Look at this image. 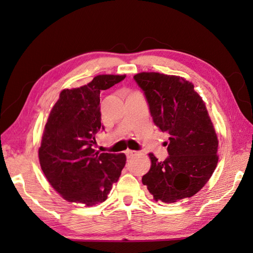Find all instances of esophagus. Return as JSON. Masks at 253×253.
Listing matches in <instances>:
<instances>
[{"label":"esophagus","mask_w":253,"mask_h":253,"mask_svg":"<svg viewBox=\"0 0 253 253\" xmlns=\"http://www.w3.org/2000/svg\"><path fill=\"white\" fill-rule=\"evenodd\" d=\"M126 158H127V159H131V158H133L134 156H136L137 152H136V151H133V150H126Z\"/></svg>","instance_id":"34e87169"}]
</instances>
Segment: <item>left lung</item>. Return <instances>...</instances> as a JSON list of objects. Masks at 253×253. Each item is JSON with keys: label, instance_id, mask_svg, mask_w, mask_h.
Returning <instances> with one entry per match:
<instances>
[{"label": "left lung", "instance_id": "1", "mask_svg": "<svg viewBox=\"0 0 253 253\" xmlns=\"http://www.w3.org/2000/svg\"><path fill=\"white\" fill-rule=\"evenodd\" d=\"M155 125L169 141V157L160 162L149 153L151 168L141 181L156 201L175 203L205 186L218 163V137L205 103L194 85L179 76L138 73Z\"/></svg>", "mask_w": 253, "mask_h": 253}]
</instances>
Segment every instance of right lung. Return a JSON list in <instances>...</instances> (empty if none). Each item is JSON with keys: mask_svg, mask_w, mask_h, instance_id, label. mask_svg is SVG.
Segmentation results:
<instances>
[{"mask_svg": "<svg viewBox=\"0 0 253 253\" xmlns=\"http://www.w3.org/2000/svg\"><path fill=\"white\" fill-rule=\"evenodd\" d=\"M126 75H98L80 88L64 89L42 133L39 158L52 188L69 202L92 206L106 201L125 168V153L94 149L101 123L100 93Z\"/></svg>", "mask_w": 253, "mask_h": 253, "instance_id": "1", "label": "right lung"}]
</instances>
